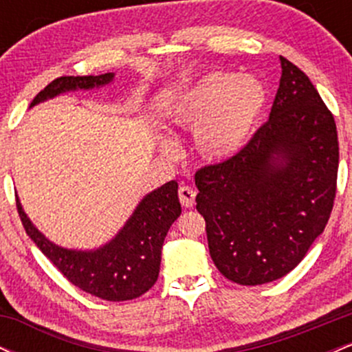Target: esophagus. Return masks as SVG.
<instances>
[{"label": "esophagus", "mask_w": 352, "mask_h": 352, "mask_svg": "<svg viewBox=\"0 0 352 352\" xmlns=\"http://www.w3.org/2000/svg\"><path fill=\"white\" fill-rule=\"evenodd\" d=\"M195 195L197 192L193 190L192 187H180L179 188V199H180V204L184 205V207H193V204H195Z\"/></svg>", "instance_id": "1"}]
</instances>
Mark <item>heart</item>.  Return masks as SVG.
I'll return each mask as SVG.
<instances>
[{
  "mask_svg": "<svg viewBox=\"0 0 352 352\" xmlns=\"http://www.w3.org/2000/svg\"><path fill=\"white\" fill-rule=\"evenodd\" d=\"M268 106L265 84L253 76L210 72L188 87L173 104L170 117L184 127H197L195 142L207 159L223 160L245 147ZM167 155H179L165 142Z\"/></svg>",
  "mask_w": 352,
  "mask_h": 352,
  "instance_id": "b5f03b06",
  "label": "heart"
}]
</instances>
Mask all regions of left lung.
<instances>
[{"label": "left lung", "instance_id": "8db88e82", "mask_svg": "<svg viewBox=\"0 0 352 352\" xmlns=\"http://www.w3.org/2000/svg\"><path fill=\"white\" fill-rule=\"evenodd\" d=\"M281 60L270 119L235 155L195 173L208 250L230 281L256 286L296 268L336 197L334 117L300 67Z\"/></svg>", "mask_w": 352, "mask_h": 352}]
</instances>
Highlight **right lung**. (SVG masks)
Instances as JSON below:
<instances>
[{
	"mask_svg": "<svg viewBox=\"0 0 352 352\" xmlns=\"http://www.w3.org/2000/svg\"><path fill=\"white\" fill-rule=\"evenodd\" d=\"M112 78V72L99 76H63L38 92L31 107L60 92L104 86ZM177 190L179 184L172 180L148 193L119 235L96 252H76L51 243L31 223L18 199L16 208L28 235L67 281L100 300L129 301L147 293L159 278L164 240L182 213Z\"/></svg>",
	"mask_w": 352,
	"mask_h": 352,
	"instance_id": "right-lung-1",
	"label": "right lung"
}]
</instances>
